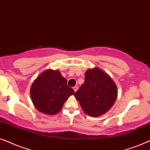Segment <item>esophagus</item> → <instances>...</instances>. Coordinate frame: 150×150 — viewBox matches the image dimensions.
<instances>
[{"instance_id":"34e87169","label":"esophagus","mask_w":150,"mask_h":150,"mask_svg":"<svg viewBox=\"0 0 150 150\" xmlns=\"http://www.w3.org/2000/svg\"><path fill=\"white\" fill-rule=\"evenodd\" d=\"M77 89H78V88H77V86H74L73 87V90H74V91H75V92H76L77 91Z\"/></svg>"}]
</instances>
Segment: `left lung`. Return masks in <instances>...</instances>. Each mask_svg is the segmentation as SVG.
I'll use <instances>...</instances> for the list:
<instances>
[{"label":"left lung","mask_w":150,"mask_h":150,"mask_svg":"<svg viewBox=\"0 0 150 150\" xmlns=\"http://www.w3.org/2000/svg\"><path fill=\"white\" fill-rule=\"evenodd\" d=\"M117 94V86L111 77L95 67L86 72L84 83L74 96L86 115L97 117L112 107Z\"/></svg>","instance_id":"8db88e82"}]
</instances>
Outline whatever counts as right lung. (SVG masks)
<instances>
[{
	"instance_id": "1",
	"label": "right lung",
	"mask_w": 150,
	"mask_h": 150,
	"mask_svg": "<svg viewBox=\"0 0 150 150\" xmlns=\"http://www.w3.org/2000/svg\"><path fill=\"white\" fill-rule=\"evenodd\" d=\"M75 93L67 85V80L58 70L47 69L32 83L30 94L32 102L38 110L54 115L61 110L64 103Z\"/></svg>"
}]
</instances>
